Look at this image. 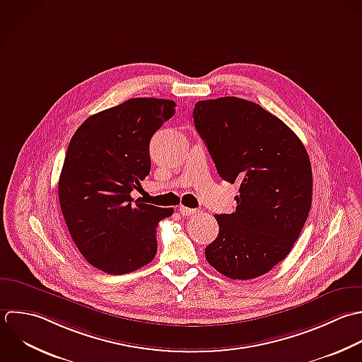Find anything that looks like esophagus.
Wrapping results in <instances>:
<instances>
[{"label": "esophagus", "instance_id": "obj_1", "mask_svg": "<svg viewBox=\"0 0 362 362\" xmlns=\"http://www.w3.org/2000/svg\"><path fill=\"white\" fill-rule=\"evenodd\" d=\"M179 213H180L183 217H187V216L196 214L197 211H196L194 209H190V207H186V206H180V207H179Z\"/></svg>", "mask_w": 362, "mask_h": 362}]
</instances>
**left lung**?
<instances>
[{
  "label": "left lung",
  "mask_w": 362,
  "mask_h": 362,
  "mask_svg": "<svg viewBox=\"0 0 362 362\" xmlns=\"http://www.w3.org/2000/svg\"><path fill=\"white\" fill-rule=\"evenodd\" d=\"M193 121L218 175L240 185L207 262L231 279H254L284 261L312 206V165L299 136L261 105L220 97L196 103Z\"/></svg>",
  "instance_id": "obj_1"
}]
</instances>
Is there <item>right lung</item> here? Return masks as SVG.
Segmentation results:
<instances>
[{
  "instance_id": "obj_1",
  "label": "right lung",
  "mask_w": 362,
  "mask_h": 362,
  "mask_svg": "<svg viewBox=\"0 0 362 362\" xmlns=\"http://www.w3.org/2000/svg\"><path fill=\"white\" fill-rule=\"evenodd\" d=\"M175 101L138 97L88 117L70 139L59 177L69 233L94 268L124 275L156 255L158 223L173 214L131 197L151 170L152 135Z\"/></svg>"
}]
</instances>
